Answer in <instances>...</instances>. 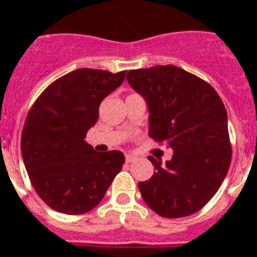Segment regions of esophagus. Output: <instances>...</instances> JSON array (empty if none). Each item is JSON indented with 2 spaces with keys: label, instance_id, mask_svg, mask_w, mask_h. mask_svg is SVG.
I'll return each mask as SVG.
<instances>
[{
  "label": "esophagus",
  "instance_id": "34e87169",
  "mask_svg": "<svg viewBox=\"0 0 257 257\" xmlns=\"http://www.w3.org/2000/svg\"><path fill=\"white\" fill-rule=\"evenodd\" d=\"M136 161V157L133 156V154H126V163H131Z\"/></svg>",
  "mask_w": 257,
  "mask_h": 257
}]
</instances>
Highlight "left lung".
I'll list each match as a JSON object with an SVG mask.
<instances>
[{"instance_id": "8db88e82", "label": "left lung", "mask_w": 257, "mask_h": 257, "mask_svg": "<svg viewBox=\"0 0 257 257\" xmlns=\"http://www.w3.org/2000/svg\"><path fill=\"white\" fill-rule=\"evenodd\" d=\"M126 79L147 103L149 136L174 151L140 181L144 202L160 216L176 219L201 210L215 196L230 166L228 114L217 92L175 65L128 70Z\"/></svg>"}]
</instances>
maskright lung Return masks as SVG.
<instances>
[{
  "instance_id": "add662e5",
  "label": "right lung",
  "mask_w": 257,
  "mask_h": 257,
  "mask_svg": "<svg viewBox=\"0 0 257 257\" xmlns=\"http://www.w3.org/2000/svg\"><path fill=\"white\" fill-rule=\"evenodd\" d=\"M124 76V70L76 69L51 83L29 110L23 161L35 190L52 210L67 215L91 211L121 171L122 152H95L85 138L99 119L103 99Z\"/></svg>"
}]
</instances>
